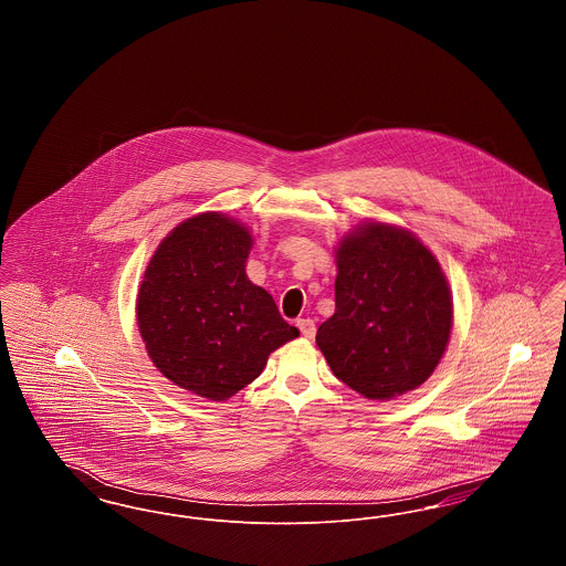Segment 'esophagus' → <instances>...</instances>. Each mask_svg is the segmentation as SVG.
<instances>
[{"label":"esophagus","mask_w":566,"mask_h":566,"mask_svg":"<svg viewBox=\"0 0 566 566\" xmlns=\"http://www.w3.org/2000/svg\"><path fill=\"white\" fill-rule=\"evenodd\" d=\"M296 326H298L301 335L307 337V339H312L316 335V324H314V321H310V318H298Z\"/></svg>","instance_id":"34e87169"}]
</instances>
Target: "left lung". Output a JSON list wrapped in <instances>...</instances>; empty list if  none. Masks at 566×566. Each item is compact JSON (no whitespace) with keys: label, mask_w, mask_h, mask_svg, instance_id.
Wrapping results in <instances>:
<instances>
[{"label":"left lung","mask_w":566,"mask_h":566,"mask_svg":"<svg viewBox=\"0 0 566 566\" xmlns=\"http://www.w3.org/2000/svg\"><path fill=\"white\" fill-rule=\"evenodd\" d=\"M452 296L427 245L390 224H365L337 250L335 314L316 344L337 379L367 399L418 388L441 360Z\"/></svg>","instance_id":"obj_1"}]
</instances>
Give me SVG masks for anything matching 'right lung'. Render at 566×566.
Returning a JSON list of instances; mask_svg holds the SVG:
<instances>
[{"label":"right lung","instance_id":"1","mask_svg":"<svg viewBox=\"0 0 566 566\" xmlns=\"http://www.w3.org/2000/svg\"><path fill=\"white\" fill-rule=\"evenodd\" d=\"M250 245L240 222L192 216L163 240L139 286L137 324L153 363L210 401L245 388L271 352L298 335L270 293L248 280Z\"/></svg>","mask_w":566,"mask_h":566}]
</instances>
